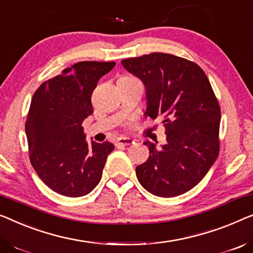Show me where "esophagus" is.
<instances>
[{
	"label": "esophagus",
	"mask_w": 253,
	"mask_h": 253,
	"mask_svg": "<svg viewBox=\"0 0 253 253\" xmlns=\"http://www.w3.org/2000/svg\"><path fill=\"white\" fill-rule=\"evenodd\" d=\"M134 143V139H131L129 137H119L117 138L116 141V145L120 146V145H130Z\"/></svg>",
	"instance_id": "esophagus-1"
}]
</instances>
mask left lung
I'll return each instance as SVG.
<instances>
[{"label": "left lung", "mask_w": 253, "mask_h": 253, "mask_svg": "<svg viewBox=\"0 0 253 253\" xmlns=\"http://www.w3.org/2000/svg\"><path fill=\"white\" fill-rule=\"evenodd\" d=\"M145 86V116L163 118L167 143L136 167L141 185L171 198L201 182L219 153L220 107L207 75L197 63L168 54H144L122 61Z\"/></svg>", "instance_id": "left-lung-1"}]
</instances>
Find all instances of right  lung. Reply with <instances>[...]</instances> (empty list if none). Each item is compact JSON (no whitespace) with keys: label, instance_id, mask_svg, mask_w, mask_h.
Returning <instances> with one entry per match:
<instances>
[{"label":"right lung","instance_id":"right-lung-1","mask_svg":"<svg viewBox=\"0 0 253 253\" xmlns=\"http://www.w3.org/2000/svg\"><path fill=\"white\" fill-rule=\"evenodd\" d=\"M116 62L82 61L44 82L34 93L26 120L29 159L40 178L56 193L88 194L102 177L110 142L87 143L83 122L99 79Z\"/></svg>","mask_w":253,"mask_h":253}]
</instances>
